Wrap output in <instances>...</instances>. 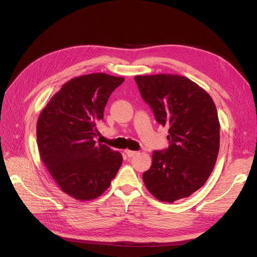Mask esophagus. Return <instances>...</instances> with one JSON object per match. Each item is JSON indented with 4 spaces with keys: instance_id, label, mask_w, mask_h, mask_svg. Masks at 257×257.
<instances>
[{
    "instance_id": "obj_1",
    "label": "esophagus",
    "mask_w": 257,
    "mask_h": 257,
    "mask_svg": "<svg viewBox=\"0 0 257 257\" xmlns=\"http://www.w3.org/2000/svg\"><path fill=\"white\" fill-rule=\"evenodd\" d=\"M125 153L127 154V156H128V157H133V156L138 155V153H139V152H137V151H131V150H126V151H125Z\"/></svg>"
}]
</instances>
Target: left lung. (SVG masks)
Segmentation results:
<instances>
[{
	"label": "left lung",
	"instance_id": "1",
	"mask_svg": "<svg viewBox=\"0 0 257 257\" xmlns=\"http://www.w3.org/2000/svg\"><path fill=\"white\" fill-rule=\"evenodd\" d=\"M134 80L157 123L169 127V148L153 151L144 183L159 201L172 203L190 197L204 185L217 161V108L209 94L186 77L160 74Z\"/></svg>",
	"mask_w": 257,
	"mask_h": 257
}]
</instances>
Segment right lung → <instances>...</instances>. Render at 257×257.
Here are the masks:
<instances>
[{
	"instance_id": "1",
	"label": "right lung",
	"mask_w": 257,
	"mask_h": 257,
	"mask_svg": "<svg viewBox=\"0 0 257 257\" xmlns=\"http://www.w3.org/2000/svg\"><path fill=\"white\" fill-rule=\"evenodd\" d=\"M123 82L124 78L104 73L73 78L37 119L40 158L61 191L77 200L100 197L123 163L119 152L93 140L108 98Z\"/></svg>"
}]
</instances>
